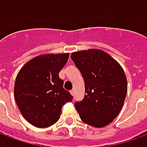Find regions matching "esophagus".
Wrapping results in <instances>:
<instances>
[{
  "label": "esophagus",
  "instance_id": "esophagus-1",
  "mask_svg": "<svg viewBox=\"0 0 147 147\" xmlns=\"http://www.w3.org/2000/svg\"><path fill=\"white\" fill-rule=\"evenodd\" d=\"M70 93H71V94L72 96H74V94H75V91H74V90H71L70 91Z\"/></svg>",
  "mask_w": 147,
  "mask_h": 147
}]
</instances>
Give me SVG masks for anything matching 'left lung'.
Instances as JSON below:
<instances>
[{
	"label": "left lung",
	"mask_w": 147,
	"mask_h": 147,
	"mask_svg": "<svg viewBox=\"0 0 147 147\" xmlns=\"http://www.w3.org/2000/svg\"><path fill=\"white\" fill-rule=\"evenodd\" d=\"M83 75L85 97L75 107L81 120L94 127L108 125L123 107L127 91L124 71L102 49H90L71 55Z\"/></svg>",
	"instance_id": "obj_1"
}]
</instances>
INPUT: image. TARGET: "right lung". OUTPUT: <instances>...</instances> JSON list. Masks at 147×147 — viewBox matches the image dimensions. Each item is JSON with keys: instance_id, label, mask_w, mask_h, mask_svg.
Returning <instances> with one entry per match:
<instances>
[{"instance_id": "obj_1", "label": "right lung", "mask_w": 147, "mask_h": 147, "mask_svg": "<svg viewBox=\"0 0 147 147\" xmlns=\"http://www.w3.org/2000/svg\"><path fill=\"white\" fill-rule=\"evenodd\" d=\"M68 57V53L38 55L18 72L15 100L23 117L33 126L43 128L57 123L63 105L73 98L59 78Z\"/></svg>"}]
</instances>
